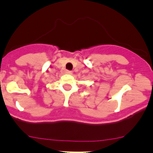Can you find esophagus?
Instances as JSON below:
<instances>
[{
  "label": "esophagus",
  "instance_id": "1",
  "mask_svg": "<svg viewBox=\"0 0 153 153\" xmlns=\"http://www.w3.org/2000/svg\"><path fill=\"white\" fill-rule=\"evenodd\" d=\"M66 73H67V74H69V75H72V72H71V71L67 70V71H66Z\"/></svg>",
  "mask_w": 153,
  "mask_h": 153
}]
</instances>
